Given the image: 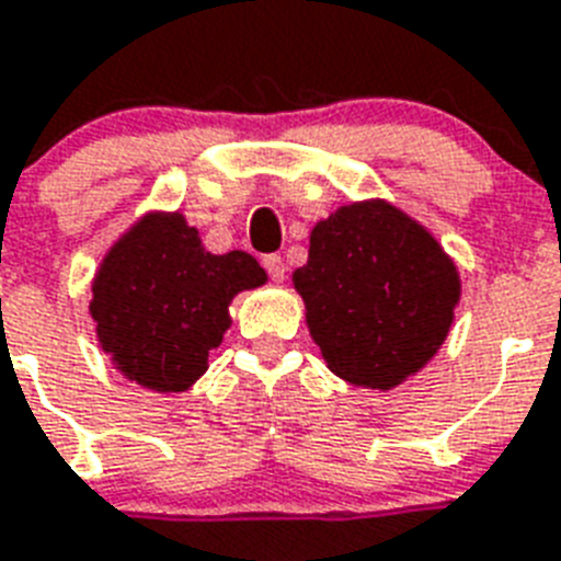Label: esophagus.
Returning a JSON list of instances; mask_svg holds the SVG:
<instances>
[{"label":"esophagus","instance_id":"esophagus-1","mask_svg":"<svg viewBox=\"0 0 561 561\" xmlns=\"http://www.w3.org/2000/svg\"><path fill=\"white\" fill-rule=\"evenodd\" d=\"M263 266H266V272H270V277L275 280V284H284L286 263L280 254H266V257H263Z\"/></svg>","mask_w":561,"mask_h":561}]
</instances>
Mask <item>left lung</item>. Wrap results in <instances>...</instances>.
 <instances>
[{"mask_svg":"<svg viewBox=\"0 0 561 561\" xmlns=\"http://www.w3.org/2000/svg\"><path fill=\"white\" fill-rule=\"evenodd\" d=\"M309 335L353 387L392 390L427 367L461 298L456 263L392 203H350L318 220L309 261L291 272Z\"/></svg>","mask_w":561,"mask_h":561,"instance_id":"obj_1","label":"left lung"}]
</instances>
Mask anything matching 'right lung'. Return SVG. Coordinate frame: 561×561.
Wrapping results in <instances>:
<instances>
[{
    "label": "right lung",
    "instance_id": "1",
    "mask_svg": "<svg viewBox=\"0 0 561 561\" xmlns=\"http://www.w3.org/2000/svg\"><path fill=\"white\" fill-rule=\"evenodd\" d=\"M263 284L266 272L249 252H206L180 211H148L105 252L88 309L128 381L186 392L231 327V298Z\"/></svg>",
    "mask_w": 561,
    "mask_h": 561
}]
</instances>
